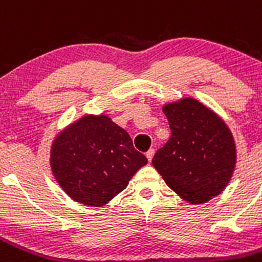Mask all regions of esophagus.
I'll return each instance as SVG.
<instances>
[{"instance_id": "obj_1", "label": "esophagus", "mask_w": 262, "mask_h": 262, "mask_svg": "<svg viewBox=\"0 0 262 262\" xmlns=\"http://www.w3.org/2000/svg\"><path fill=\"white\" fill-rule=\"evenodd\" d=\"M153 156H155V149H149L147 152V158H148V161H152V158H153Z\"/></svg>"}]
</instances>
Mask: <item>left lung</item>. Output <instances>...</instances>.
<instances>
[{
  "label": "left lung",
  "instance_id": "obj_1",
  "mask_svg": "<svg viewBox=\"0 0 262 262\" xmlns=\"http://www.w3.org/2000/svg\"><path fill=\"white\" fill-rule=\"evenodd\" d=\"M171 136L152 160L165 183L189 204H203L226 188L236 164L227 124L191 97L162 107Z\"/></svg>",
  "mask_w": 262,
  "mask_h": 262
}]
</instances>
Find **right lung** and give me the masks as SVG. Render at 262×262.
<instances>
[{
    "mask_svg": "<svg viewBox=\"0 0 262 262\" xmlns=\"http://www.w3.org/2000/svg\"><path fill=\"white\" fill-rule=\"evenodd\" d=\"M126 129L105 114H85L53 140L50 166L61 188L74 201L102 206L121 193L147 165Z\"/></svg>",
    "mask_w": 262,
    "mask_h": 262,
    "instance_id": "add662e5",
    "label": "right lung"
}]
</instances>
